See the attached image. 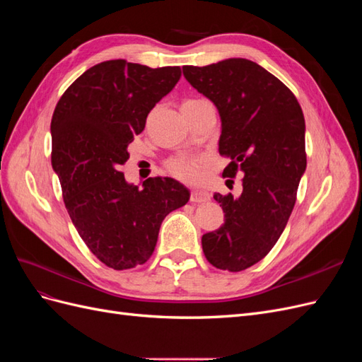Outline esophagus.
Instances as JSON below:
<instances>
[{"mask_svg":"<svg viewBox=\"0 0 362 362\" xmlns=\"http://www.w3.org/2000/svg\"><path fill=\"white\" fill-rule=\"evenodd\" d=\"M211 194L205 190H192L190 192V201L192 202H206L210 201Z\"/></svg>","mask_w":362,"mask_h":362,"instance_id":"34e87169","label":"esophagus"}]
</instances>
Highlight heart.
<instances>
[{
    "label": "heart",
    "mask_w": 362,
    "mask_h": 362,
    "mask_svg": "<svg viewBox=\"0 0 362 362\" xmlns=\"http://www.w3.org/2000/svg\"><path fill=\"white\" fill-rule=\"evenodd\" d=\"M204 103V100H187L184 101L181 108H187ZM204 157L198 154H190V152H180L164 161V168L168 173L172 175L182 182H198L202 178V168H204Z\"/></svg>",
    "instance_id": "b5f03b06"
}]
</instances>
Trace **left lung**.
Here are the masks:
<instances>
[{"label": "left lung", "instance_id": "obj_1", "mask_svg": "<svg viewBox=\"0 0 362 362\" xmlns=\"http://www.w3.org/2000/svg\"><path fill=\"white\" fill-rule=\"evenodd\" d=\"M182 74L221 113L223 177L234 182L242 175L240 196L214 193L225 223L202 235V250L214 267L242 272L276 245L294 208L306 168L303 112L286 84L246 59L184 66Z\"/></svg>", "mask_w": 362, "mask_h": 362}]
</instances>
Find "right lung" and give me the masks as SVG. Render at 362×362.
Returning a JSON list of instances; mask_svg holds the SVG:
<instances>
[{
    "label": "right lung",
    "mask_w": 362,
    "mask_h": 362,
    "mask_svg": "<svg viewBox=\"0 0 362 362\" xmlns=\"http://www.w3.org/2000/svg\"><path fill=\"white\" fill-rule=\"evenodd\" d=\"M180 76V66L103 62L80 75L54 110L51 164L64 206L86 246L110 269L145 264L164 217L190 198L173 178H148L139 189L119 170L148 113Z\"/></svg>",
    "instance_id": "1"
}]
</instances>
